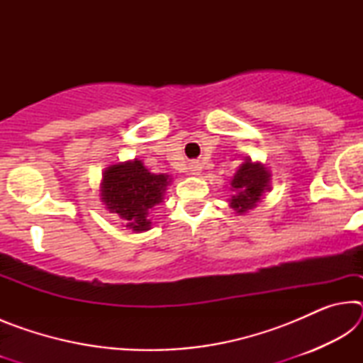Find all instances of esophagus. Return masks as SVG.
Returning <instances> with one entry per match:
<instances>
[{
    "mask_svg": "<svg viewBox=\"0 0 363 363\" xmlns=\"http://www.w3.org/2000/svg\"><path fill=\"white\" fill-rule=\"evenodd\" d=\"M190 171H192V174H199L201 171V164L200 163H190Z\"/></svg>",
    "mask_w": 363,
    "mask_h": 363,
    "instance_id": "obj_1",
    "label": "esophagus"
}]
</instances>
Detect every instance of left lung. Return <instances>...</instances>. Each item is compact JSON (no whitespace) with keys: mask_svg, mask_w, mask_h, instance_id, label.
Instances as JSON below:
<instances>
[{"mask_svg":"<svg viewBox=\"0 0 363 363\" xmlns=\"http://www.w3.org/2000/svg\"><path fill=\"white\" fill-rule=\"evenodd\" d=\"M270 177L272 174L266 164L253 162L248 157L243 160L230 181L232 196L229 199V205L237 213V216L255 210L262 195L270 192Z\"/></svg>","mask_w":363,"mask_h":363,"instance_id":"1","label":"left lung"}]
</instances>
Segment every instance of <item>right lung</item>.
Wrapping results in <instances>:
<instances>
[{
  "label": "right lung",
  "instance_id": "obj_1",
  "mask_svg": "<svg viewBox=\"0 0 363 363\" xmlns=\"http://www.w3.org/2000/svg\"><path fill=\"white\" fill-rule=\"evenodd\" d=\"M173 181L169 174H153L139 158L118 162L102 171L99 196L108 213L134 233L152 229L149 214L164 199Z\"/></svg>",
  "mask_w": 363,
  "mask_h": 363
}]
</instances>
